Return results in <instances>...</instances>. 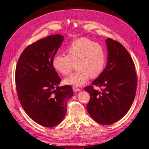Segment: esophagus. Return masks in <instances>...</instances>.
I'll list each match as a JSON object with an SVG mask.
<instances>
[{
  "label": "esophagus",
  "mask_w": 149,
  "mask_h": 149,
  "mask_svg": "<svg viewBox=\"0 0 149 149\" xmlns=\"http://www.w3.org/2000/svg\"><path fill=\"white\" fill-rule=\"evenodd\" d=\"M73 91L74 92H78V91H80L81 90L80 88H78L76 87V86H73Z\"/></svg>",
  "instance_id": "34e87169"
}]
</instances>
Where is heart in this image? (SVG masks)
<instances>
[{
    "label": "heart",
    "instance_id": "b5f03b06",
    "mask_svg": "<svg viewBox=\"0 0 149 149\" xmlns=\"http://www.w3.org/2000/svg\"><path fill=\"white\" fill-rule=\"evenodd\" d=\"M66 55L58 54L54 57L53 66L61 74H70L74 69L77 71L65 79L68 84L80 86L89 78H94L100 75L104 68L106 56L102 47L86 38L75 40L66 49Z\"/></svg>",
    "mask_w": 149,
    "mask_h": 149
}]
</instances>
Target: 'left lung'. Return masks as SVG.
Masks as SVG:
<instances>
[{
  "label": "left lung",
  "instance_id": "1",
  "mask_svg": "<svg viewBox=\"0 0 149 149\" xmlns=\"http://www.w3.org/2000/svg\"><path fill=\"white\" fill-rule=\"evenodd\" d=\"M107 64L92 84L84 88L90 95L87 111L102 125L116 123L127 113L136 96L137 78L129 53L119 42L106 40ZM94 85L100 90L93 88Z\"/></svg>",
  "mask_w": 149,
  "mask_h": 149
}]
</instances>
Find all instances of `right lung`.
I'll list each match as a JSON object with an SVG mask.
<instances>
[{"label":"right lung","mask_w":149,"mask_h":149,"mask_svg":"<svg viewBox=\"0 0 149 149\" xmlns=\"http://www.w3.org/2000/svg\"><path fill=\"white\" fill-rule=\"evenodd\" d=\"M63 38L60 34L49 35L30 45L16 66V89L21 105L31 119L47 127L63 120L66 102L73 95L71 86H58L61 79L53 66Z\"/></svg>","instance_id":"add662e5"}]
</instances>
